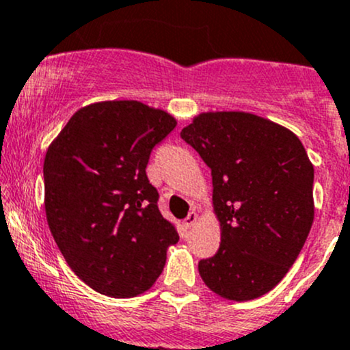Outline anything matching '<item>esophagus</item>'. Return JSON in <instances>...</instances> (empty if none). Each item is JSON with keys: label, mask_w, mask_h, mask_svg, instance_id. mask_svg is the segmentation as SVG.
Wrapping results in <instances>:
<instances>
[{"label": "esophagus", "mask_w": 350, "mask_h": 350, "mask_svg": "<svg viewBox=\"0 0 350 350\" xmlns=\"http://www.w3.org/2000/svg\"><path fill=\"white\" fill-rule=\"evenodd\" d=\"M197 221H199V214H197L196 211H192V212H189V215H187L185 219H183V226H185L187 229H190L196 226Z\"/></svg>", "instance_id": "1"}]
</instances>
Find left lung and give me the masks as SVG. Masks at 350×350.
I'll list each match as a JSON object with an SVG mask.
<instances>
[{"mask_svg": "<svg viewBox=\"0 0 350 350\" xmlns=\"http://www.w3.org/2000/svg\"><path fill=\"white\" fill-rule=\"evenodd\" d=\"M211 168L221 246L204 283L226 300L268 293L297 261L313 222V165L293 131L244 111L193 118L180 133Z\"/></svg>", "mask_w": 350, "mask_h": 350, "instance_id": "8db88e82", "label": "left lung"}]
</instances>
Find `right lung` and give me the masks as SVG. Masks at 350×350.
<instances>
[{"instance_id":"obj_1","label":"right lung","mask_w":350,"mask_h":350,"mask_svg":"<svg viewBox=\"0 0 350 350\" xmlns=\"http://www.w3.org/2000/svg\"><path fill=\"white\" fill-rule=\"evenodd\" d=\"M175 126L167 111L139 100H103L81 107L46 150L50 232L97 293L129 298L150 290L178 243L146 176L151 150Z\"/></svg>"}]
</instances>
